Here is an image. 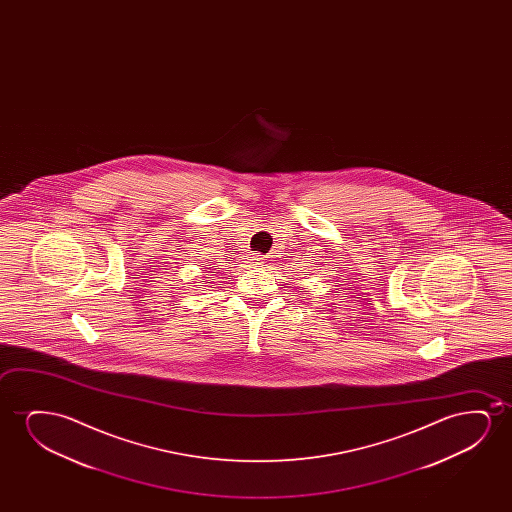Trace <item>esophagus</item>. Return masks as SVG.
<instances>
[{"label":"esophagus","mask_w":512,"mask_h":512,"mask_svg":"<svg viewBox=\"0 0 512 512\" xmlns=\"http://www.w3.org/2000/svg\"><path fill=\"white\" fill-rule=\"evenodd\" d=\"M252 264L255 267H262V264H264V259H262V257H253Z\"/></svg>","instance_id":"esophagus-1"}]
</instances>
